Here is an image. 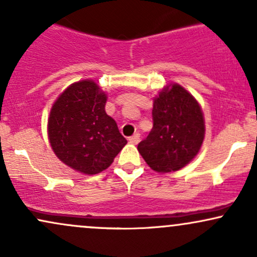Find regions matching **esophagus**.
<instances>
[{"instance_id": "34e87169", "label": "esophagus", "mask_w": 257, "mask_h": 257, "mask_svg": "<svg viewBox=\"0 0 257 257\" xmlns=\"http://www.w3.org/2000/svg\"><path fill=\"white\" fill-rule=\"evenodd\" d=\"M139 141H140V134H134L133 137L129 138V143L133 144V145H138Z\"/></svg>"}]
</instances>
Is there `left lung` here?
Returning <instances> with one entry per match:
<instances>
[{"mask_svg":"<svg viewBox=\"0 0 257 257\" xmlns=\"http://www.w3.org/2000/svg\"><path fill=\"white\" fill-rule=\"evenodd\" d=\"M153 128L138 151L157 173L180 170L198 155L205 135L204 116L182 85H166L153 98Z\"/></svg>","mask_w":257,"mask_h":257,"instance_id":"8db88e82","label":"left lung"}]
</instances>
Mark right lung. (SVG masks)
Listing matches in <instances>:
<instances>
[{
	"label": "right lung",
	"mask_w": 257,
	"mask_h": 257,
	"mask_svg": "<svg viewBox=\"0 0 257 257\" xmlns=\"http://www.w3.org/2000/svg\"><path fill=\"white\" fill-rule=\"evenodd\" d=\"M107 95L93 79L70 84L55 100L48 139L57 157L71 169L94 175L107 169L126 145L116 120L105 111Z\"/></svg>",
	"instance_id": "1"
}]
</instances>
